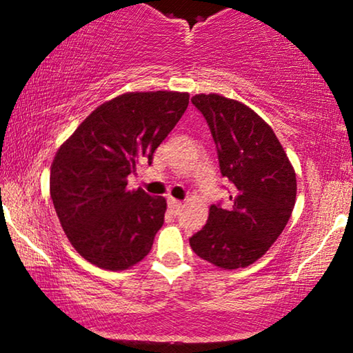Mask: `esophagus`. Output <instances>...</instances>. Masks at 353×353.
<instances>
[{"instance_id": "1", "label": "esophagus", "mask_w": 353, "mask_h": 353, "mask_svg": "<svg viewBox=\"0 0 353 353\" xmlns=\"http://www.w3.org/2000/svg\"><path fill=\"white\" fill-rule=\"evenodd\" d=\"M181 207H183V203L180 201H176V199H173V197L168 199V208H170V212L173 214L180 213L181 212Z\"/></svg>"}]
</instances>
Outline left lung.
<instances>
[{"mask_svg":"<svg viewBox=\"0 0 353 353\" xmlns=\"http://www.w3.org/2000/svg\"><path fill=\"white\" fill-rule=\"evenodd\" d=\"M191 101L210 127L221 175L234 186L231 205H212L189 245L221 269L247 268L287 226L296 202L294 168L270 125L247 105L218 94Z\"/></svg>","mask_w":353,"mask_h":353,"instance_id":"left-lung-1","label":"left lung"}]
</instances>
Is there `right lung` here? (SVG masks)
I'll return each instance as SVG.
<instances>
[{
  "label": "right lung",
  "mask_w": 353,
  "mask_h": 353,
  "mask_svg": "<svg viewBox=\"0 0 353 353\" xmlns=\"http://www.w3.org/2000/svg\"><path fill=\"white\" fill-rule=\"evenodd\" d=\"M189 103L186 92H127L105 101L59 148L50 197L63 231L84 259L124 270L150 253L167 202L127 176L165 140Z\"/></svg>",
  "instance_id": "right-lung-1"
}]
</instances>
